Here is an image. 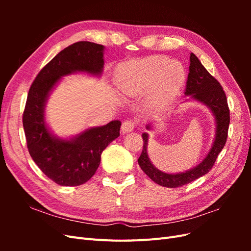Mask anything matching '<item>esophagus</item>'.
I'll use <instances>...</instances> for the list:
<instances>
[{"instance_id":"esophagus-1","label":"esophagus","mask_w":251,"mask_h":251,"mask_svg":"<svg viewBox=\"0 0 251 251\" xmlns=\"http://www.w3.org/2000/svg\"><path fill=\"white\" fill-rule=\"evenodd\" d=\"M136 124L135 121L133 120H126L123 123V125H121V132H123L124 134L125 133H128V132H132L134 130Z\"/></svg>"}]
</instances>
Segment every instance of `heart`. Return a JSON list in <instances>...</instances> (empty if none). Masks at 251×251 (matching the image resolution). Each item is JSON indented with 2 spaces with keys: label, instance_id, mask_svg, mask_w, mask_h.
<instances>
[{
  "label": "heart",
  "instance_id": "heart-1",
  "mask_svg": "<svg viewBox=\"0 0 251 251\" xmlns=\"http://www.w3.org/2000/svg\"><path fill=\"white\" fill-rule=\"evenodd\" d=\"M184 78V68L178 60L154 56L121 66L116 72L115 82L125 96L132 97L147 92V103L159 109L174 100Z\"/></svg>",
  "mask_w": 251,
  "mask_h": 251
}]
</instances>
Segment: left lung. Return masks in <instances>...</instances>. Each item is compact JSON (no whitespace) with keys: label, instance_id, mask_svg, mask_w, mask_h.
Returning <instances> with one entry per match:
<instances>
[{"label":"left lung","instance_id":"left-lung-1","mask_svg":"<svg viewBox=\"0 0 251 251\" xmlns=\"http://www.w3.org/2000/svg\"><path fill=\"white\" fill-rule=\"evenodd\" d=\"M189 62L191 64H189V73L184 94L197 101L202 102L211 110L216 120V137L210 151L201 163L184 173L168 174L159 171L151 162L148 155L149 135L148 133H143V149L138 159V164L150 179L164 187L183 186L207 174L214 166L220 151L223 150L227 140V134H228L230 121L229 108L223 88L205 69L194 53H191ZM147 128L150 130L151 125H148Z\"/></svg>","mask_w":251,"mask_h":251}]
</instances>
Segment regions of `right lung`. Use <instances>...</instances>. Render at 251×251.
Returning a JSON list of instances; mask_svg holds the SVG:
<instances>
[{
	"instance_id": "1",
	"label": "right lung",
	"mask_w": 251,
	"mask_h": 251,
	"mask_svg": "<svg viewBox=\"0 0 251 251\" xmlns=\"http://www.w3.org/2000/svg\"><path fill=\"white\" fill-rule=\"evenodd\" d=\"M103 49L91 42L70 45L43 68L29 89L23 113L27 148L41 171L58 185L86 183L100 166L102 151L119 136V120L88 128L69 140L53 135L45 123V105L60 77L74 72L100 75Z\"/></svg>"
}]
</instances>
